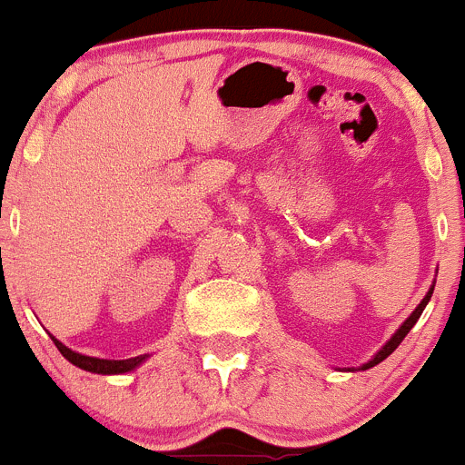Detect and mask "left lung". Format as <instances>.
I'll return each instance as SVG.
<instances>
[{
	"label": "left lung",
	"mask_w": 465,
	"mask_h": 465,
	"mask_svg": "<svg viewBox=\"0 0 465 465\" xmlns=\"http://www.w3.org/2000/svg\"><path fill=\"white\" fill-rule=\"evenodd\" d=\"M431 293H434V284H431V287H430V292L425 293V298H422V301H420V305H418L416 310H413L411 314H409V319L404 321V323L400 325L398 330H395V334H393V337H391L389 341L384 343V346L380 348L378 352H375V355H373V360H369V361H366V364H361V371H366V369H373V366H378L380 361H384V360H387V357L391 355V352H393L395 348H398L400 343H402V339L407 337V334H409V330H411L413 325H416V321L420 319L422 310H425V307H427V302H430ZM348 371H351V369H348Z\"/></svg>",
	"instance_id": "obj_1"
}]
</instances>
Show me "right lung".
Listing matches in <instances>:
<instances>
[{
  "instance_id": "1",
  "label": "right lung",
  "mask_w": 465,
  "mask_h": 465,
  "mask_svg": "<svg viewBox=\"0 0 465 465\" xmlns=\"http://www.w3.org/2000/svg\"><path fill=\"white\" fill-rule=\"evenodd\" d=\"M54 343H56V348L61 351V355L65 357L70 364L78 366V369L87 371V373H99V375H122V373H131V371H135L137 366L144 364L146 360H149V355H140V357H131V360H99V357H87V355H81V352L72 351V348H67L65 343L58 341L56 337H52Z\"/></svg>"
}]
</instances>
